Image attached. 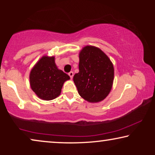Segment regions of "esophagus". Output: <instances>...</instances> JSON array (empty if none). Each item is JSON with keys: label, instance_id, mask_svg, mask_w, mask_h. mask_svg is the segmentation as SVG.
<instances>
[{"label": "esophagus", "instance_id": "34e87169", "mask_svg": "<svg viewBox=\"0 0 155 155\" xmlns=\"http://www.w3.org/2000/svg\"><path fill=\"white\" fill-rule=\"evenodd\" d=\"M68 75L70 76V78H73V72H72V71H71L70 72V73H68Z\"/></svg>", "mask_w": 155, "mask_h": 155}]
</instances>
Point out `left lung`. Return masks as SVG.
Returning a JSON list of instances; mask_svg holds the SVG:
<instances>
[{
	"label": "left lung",
	"instance_id": "left-lung-1",
	"mask_svg": "<svg viewBox=\"0 0 155 155\" xmlns=\"http://www.w3.org/2000/svg\"><path fill=\"white\" fill-rule=\"evenodd\" d=\"M79 58V73L73 77L78 93L89 102L102 101L113 84V64L102 51L92 46L82 48Z\"/></svg>",
	"mask_w": 155,
	"mask_h": 155
}]
</instances>
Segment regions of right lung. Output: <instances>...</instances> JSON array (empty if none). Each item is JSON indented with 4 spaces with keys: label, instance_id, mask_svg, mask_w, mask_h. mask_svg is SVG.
Returning a JSON list of instances; mask_svg holds the SVG:
<instances>
[{
    "label": "right lung",
    "instance_id": "1",
    "mask_svg": "<svg viewBox=\"0 0 155 155\" xmlns=\"http://www.w3.org/2000/svg\"><path fill=\"white\" fill-rule=\"evenodd\" d=\"M68 75L58 70L54 56H43L30 72L29 80L31 90L40 99L52 100L61 94Z\"/></svg>",
    "mask_w": 155,
    "mask_h": 155
}]
</instances>
